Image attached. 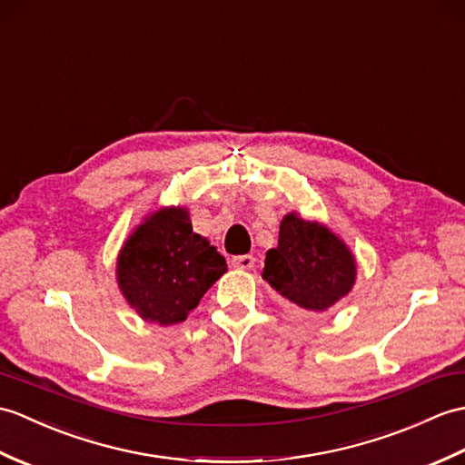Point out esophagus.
Masks as SVG:
<instances>
[{
  "instance_id": "1",
  "label": "esophagus",
  "mask_w": 465,
  "mask_h": 465,
  "mask_svg": "<svg viewBox=\"0 0 465 465\" xmlns=\"http://www.w3.org/2000/svg\"><path fill=\"white\" fill-rule=\"evenodd\" d=\"M232 265L235 269H252L255 265V257L253 255H237L232 259Z\"/></svg>"
}]
</instances>
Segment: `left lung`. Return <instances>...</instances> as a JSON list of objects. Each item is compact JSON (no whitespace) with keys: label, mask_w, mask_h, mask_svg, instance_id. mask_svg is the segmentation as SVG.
I'll return each instance as SVG.
<instances>
[{"label":"left lung","mask_w":465,"mask_h":465,"mask_svg":"<svg viewBox=\"0 0 465 465\" xmlns=\"http://www.w3.org/2000/svg\"><path fill=\"white\" fill-rule=\"evenodd\" d=\"M262 277L289 303L319 315L351 293L356 259L325 223L289 212L279 223L277 247L265 255Z\"/></svg>","instance_id":"8db88e82"}]
</instances>
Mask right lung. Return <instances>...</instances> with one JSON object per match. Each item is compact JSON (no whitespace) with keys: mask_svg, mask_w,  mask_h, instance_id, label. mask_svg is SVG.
Wrapping results in <instances>:
<instances>
[{"mask_svg":"<svg viewBox=\"0 0 465 465\" xmlns=\"http://www.w3.org/2000/svg\"><path fill=\"white\" fill-rule=\"evenodd\" d=\"M225 272L223 255L193 233L183 206L148 213L116 257V283L126 303L140 319L164 327L186 321Z\"/></svg>","mask_w":465,"mask_h":465,"instance_id":"1","label":"right lung"}]
</instances>
